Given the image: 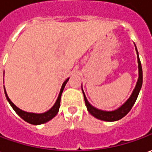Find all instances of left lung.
Listing matches in <instances>:
<instances>
[{
  "label": "left lung",
  "instance_id": "left-lung-1",
  "mask_svg": "<svg viewBox=\"0 0 152 152\" xmlns=\"http://www.w3.org/2000/svg\"><path fill=\"white\" fill-rule=\"evenodd\" d=\"M136 51H137V62H138V80H137V85H136L135 88H134V90L132 93L131 96L118 109H117L116 110H113V111H104V110H100V109L94 108V106L91 105V104L88 102L83 90H82L84 94V99H85V103H86V105L87 110L94 118L100 119V120L107 121V122H113V121L119 120L122 118H124L125 115L128 114V112L132 108L133 104H135L136 100L137 99V96H138L139 92H140V90H141L142 86V64H141V61H140V59H139L138 52H137V48H136Z\"/></svg>",
  "mask_w": 152,
  "mask_h": 152
}]
</instances>
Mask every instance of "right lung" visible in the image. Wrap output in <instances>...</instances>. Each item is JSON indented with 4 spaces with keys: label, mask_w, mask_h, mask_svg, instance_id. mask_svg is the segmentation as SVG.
<instances>
[{
    "label": "right lung",
    "mask_w": 152,
    "mask_h": 152,
    "mask_svg": "<svg viewBox=\"0 0 152 152\" xmlns=\"http://www.w3.org/2000/svg\"><path fill=\"white\" fill-rule=\"evenodd\" d=\"M68 80L69 78H67L62 84L61 91H60V93H59V95H58V99H57L56 103L54 104V105L49 110H48L47 112L43 113H28V112H25L24 110H21L20 109H19L18 107H16L11 102V100L10 99L8 95L6 94V89H4V90H5V94H6V99H7V100L10 103V104L13 108L14 110L15 111V113L20 117L22 119H24L25 122H27L28 124H34V125H39V124H43L44 123L48 122V121L51 120L52 118H53L54 117L57 115V113H58V110H59V108H60V101H61V94H62V91L64 90V87H65L66 84L67 83Z\"/></svg>",
    "instance_id": "add662e5"
}]
</instances>
